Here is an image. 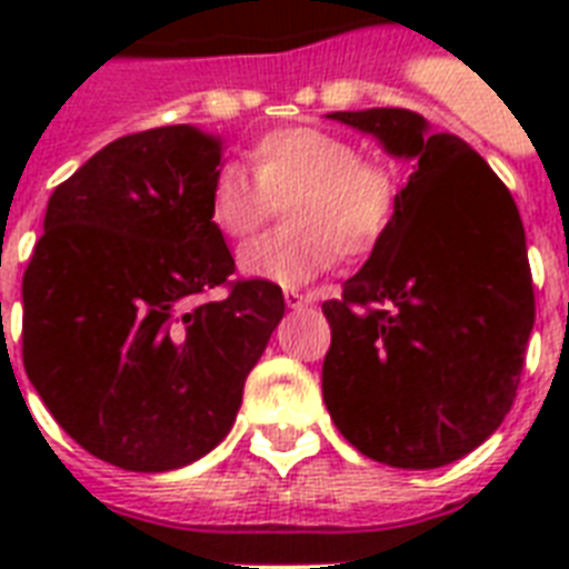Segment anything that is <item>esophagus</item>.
Wrapping results in <instances>:
<instances>
[{"instance_id": "1", "label": "esophagus", "mask_w": 569, "mask_h": 569, "mask_svg": "<svg viewBox=\"0 0 569 569\" xmlns=\"http://www.w3.org/2000/svg\"><path fill=\"white\" fill-rule=\"evenodd\" d=\"M283 298H286V307H289V310H301V307H307V303L316 301L310 292H298V289H286Z\"/></svg>"}]
</instances>
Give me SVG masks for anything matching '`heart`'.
Wrapping results in <instances>:
<instances>
[{
  "mask_svg": "<svg viewBox=\"0 0 569 569\" xmlns=\"http://www.w3.org/2000/svg\"><path fill=\"white\" fill-rule=\"evenodd\" d=\"M248 173L227 162L206 197L209 221L232 241L250 239L286 203L289 227L239 253V271L253 280L303 286L346 257H363L387 236L398 206L396 173L366 162L348 138L319 127L274 129L250 147Z\"/></svg>",
  "mask_w": 569,
  "mask_h": 569,
  "instance_id": "heart-1",
  "label": "heart"
}]
</instances>
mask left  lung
<instances>
[{"instance_id":"obj_1","label":"left lung","mask_w":569,"mask_h":569,"mask_svg":"<svg viewBox=\"0 0 569 569\" xmlns=\"http://www.w3.org/2000/svg\"><path fill=\"white\" fill-rule=\"evenodd\" d=\"M413 162L387 236L325 301L321 392L366 458L437 469L478 449L520 387L535 328L526 230L511 191L458 136L407 109L333 111Z\"/></svg>"}]
</instances>
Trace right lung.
<instances>
[{"label":"right lung","instance_id":"add662e5","mask_svg":"<svg viewBox=\"0 0 569 569\" xmlns=\"http://www.w3.org/2000/svg\"><path fill=\"white\" fill-rule=\"evenodd\" d=\"M223 141L191 123L123 136L49 197L22 277V366L93 458L189 467L230 433L283 319V292L236 280L206 212ZM227 284L221 302L197 293Z\"/></svg>","mask_w":569,"mask_h":569}]
</instances>
